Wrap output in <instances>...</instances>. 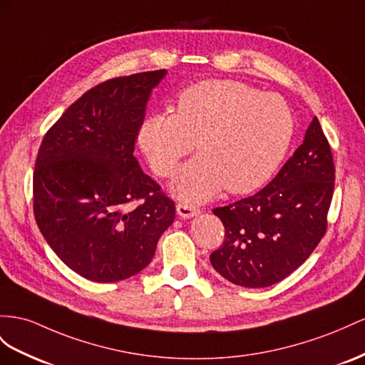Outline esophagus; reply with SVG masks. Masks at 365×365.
I'll list each match as a JSON object with an SVG mask.
<instances>
[{
  "instance_id": "esophagus-1",
  "label": "esophagus",
  "mask_w": 365,
  "mask_h": 365,
  "mask_svg": "<svg viewBox=\"0 0 365 365\" xmlns=\"http://www.w3.org/2000/svg\"><path fill=\"white\" fill-rule=\"evenodd\" d=\"M199 212H200V210L197 207H192V205H188V203L177 205V214H179V216L183 219H190V217L197 216Z\"/></svg>"
}]
</instances>
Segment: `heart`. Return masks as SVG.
<instances>
[{"instance_id": "obj_1", "label": "heart", "mask_w": 365, "mask_h": 365, "mask_svg": "<svg viewBox=\"0 0 365 365\" xmlns=\"http://www.w3.org/2000/svg\"><path fill=\"white\" fill-rule=\"evenodd\" d=\"M294 118L287 103L245 83L205 80L186 88L177 112L149 115L138 142L155 174L170 177L180 158L200 151L177 174L173 191L188 203L222 188L247 194L265 185L287 155Z\"/></svg>"}]
</instances>
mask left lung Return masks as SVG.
<instances>
[{"label":"left lung","instance_id":"8db88e82","mask_svg":"<svg viewBox=\"0 0 365 365\" xmlns=\"http://www.w3.org/2000/svg\"><path fill=\"white\" fill-rule=\"evenodd\" d=\"M333 190V154L314 117L302 145L264 190L212 210L225 227L222 247L210 256L212 268L247 288L280 282L324 237Z\"/></svg>","mask_w":365,"mask_h":365}]
</instances>
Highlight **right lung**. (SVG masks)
I'll return each instance as SVG.
<instances>
[{
  "mask_svg": "<svg viewBox=\"0 0 365 365\" xmlns=\"http://www.w3.org/2000/svg\"><path fill=\"white\" fill-rule=\"evenodd\" d=\"M165 76L149 71L93 86L55 121L36 155V225L53 253L93 282L142 272L174 222V202L134 157L146 103Z\"/></svg>",
  "mask_w": 365,
  "mask_h": 365,
  "instance_id": "obj_1",
  "label": "right lung"
}]
</instances>
